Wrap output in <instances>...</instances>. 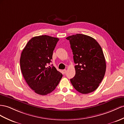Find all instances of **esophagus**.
<instances>
[{
    "mask_svg": "<svg viewBox=\"0 0 124 124\" xmlns=\"http://www.w3.org/2000/svg\"><path fill=\"white\" fill-rule=\"evenodd\" d=\"M66 70H62V72H63V74H65V73H66Z\"/></svg>",
    "mask_w": 124,
    "mask_h": 124,
    "instance_id": "obj_1",
    "label": "esophagus"
}]
</instances>
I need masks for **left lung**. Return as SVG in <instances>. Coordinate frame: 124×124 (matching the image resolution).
<instances>
[{"label":"left lung","mask_w":124,"mask_h":124,"mask_svg":"<svg viewBox=\"0 0 124 124\" xmlns=\"http://www.w3.org/2000/svg\"><path fill=\"white\" fill-rule=\"evenodd\" d=\"M73 54L75 75L70 81L82 94L92 92L99 86L106 72L101 47L92 37L82 34L68 37Z\"/></svg>","instance_id":"obj_1"}]
</instances>
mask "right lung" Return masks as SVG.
<instances>
[{
    "label": "right lung",
    "instance_id": "add662e5",
    "mask_svg": "<svg viewBox=\"0 0 124 124\" xmlns=\"http://www.w3.org/2000/svg\"><path fill=\"white\" fill-rule=\"evenodd\" d=\"M59 38L46 35L34 37L28 41L20 59V69L27 83L35 93L46 95L58 85L62 74L51 62L53 50Z\"/></svg>",
    "mask_w": 124,
    "mask_h": 124
}]
</instances>
